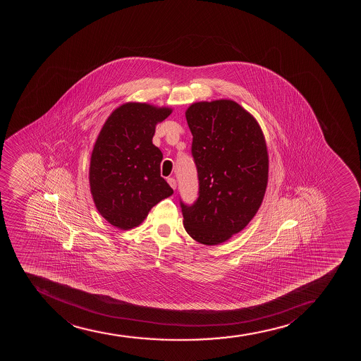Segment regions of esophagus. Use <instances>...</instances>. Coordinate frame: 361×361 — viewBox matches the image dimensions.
Returning a JSON list of instances; mask_svg holds the SVG:
<instances>
[{
    "instance_id": "1",
    "label": "esophagus",
    "mask_w": 361,
    "mask_h": 361,
    "mask_svg": "<svg viewBox=\"0 0 361 361\" xmlns=\"http://www.w3.org/2000/svg\"><path fill=\"white\" fill-rule=\"evenodd\" d=\"M167 182H169V184H170L171 188H172L173 190L177 188V182H176V179L172 178V177H171V178H167Z\"/></svg>"
}]
</instances>
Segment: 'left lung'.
Instances as JSON below:
<instances>
[{"label": "left lung", "mask_w": 361, "mask_h": 361, "mask_svg": "<svg viewBox=\"0 0 361 361\" xmlns=\"http://www.w3.org/2000/svg\"><path fill=\"white\" fill-rule=\"evenodd\" d=\"M199 199L180 202L183 224L201 245H216L242 231L257 214L269 182V153L262 128L232 99L200 101L185 112Z\"/></svg>", "instance_id": "1"}]
</instances>
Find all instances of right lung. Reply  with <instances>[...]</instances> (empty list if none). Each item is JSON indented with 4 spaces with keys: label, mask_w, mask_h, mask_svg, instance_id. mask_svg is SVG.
<instances>
[{
    "label": "right lung",
    "mask_w": 361,
    "mask_h": 361,
    "mask_svg": "<svg viewBox=\"0 0 361 361\" xmlns=\"http://www.w3.org/2000/svg\"><path fill=\"white\" fill-rule=\"evenodd\" d=\"M172 108L126 102L116 108L96 138L89 183L96 209L109 224L130 230L173 194L160 176L161 150L153 145L155 126Z\"/></svg>",
    "instance_id": "add662e5"
}]
</instances>
